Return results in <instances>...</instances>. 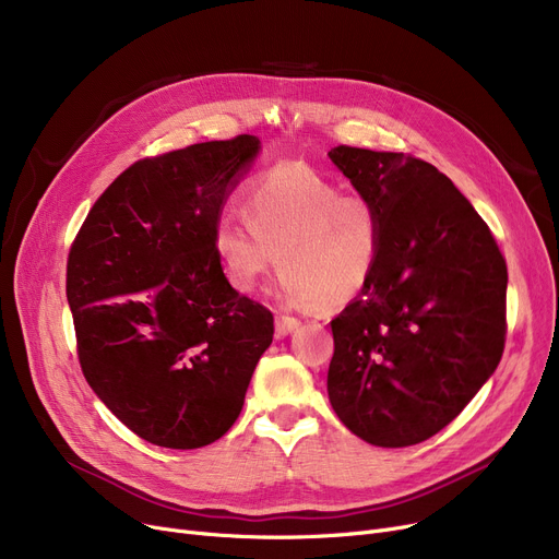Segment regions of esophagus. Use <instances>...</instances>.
<instances>
[{"label":"esophagus","mask_w":559,"mask_h":559,"mask_svg":"<svg viewBox=\"0 0 559 559\" xmlns=\"http://www.w3.org/2000/svg\"><path fill=\"white\" fill-rule=\"evenodd\" d=\"M274 326H276V335L285 337L289 333H295L301 326V321L297 317H289V314H276Z\"/></svg>","instance_id":"obj_1"}]
</instances>
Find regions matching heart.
I'll return each instance as SVG.
<instances>
[{
  "instance_id": "heart-1",
  "label": "heart",
  "mask_w": 559,
  "mask_h": 559,
  "mask_svg": "<svg viewBox=\"0 0 559 559\" xmlns=\"http://www.w3.org/2000/svg\"><path fill=\"white\" fill-rule=\"evenodd\" d=\"M247 219L219 215L213 247L228 285L253 292L278 260L276 295L337 308L356 299L383 253V217L306 163H278L242 194Z\"/></svg>"
}]
</instances>
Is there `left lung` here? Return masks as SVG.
<instances>
[{"label": "left lung", "mask_w": 559, "mask_h": 559, "mask_svg": "<svg viewBox=\"0 0 559 559\" xmlns=\"http://www.w3.org/2000/svg\"><path fill=\"white\" fill-rule=\"evenodd\" d=\"M383 217V253L333 321L329 399L365 442L401 449L449 426L506 346V258L449 176L415 156L329 152Z\"/></svg>", "instance_id": "8db88e82"}]
</instances>
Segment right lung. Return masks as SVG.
Instances as JSON below:
<instances>
[{"label":"right lung","mask_w":559,"mask_h":559,"mask_svg":"<svg viewBox=\"0 0 559 559\" xmlns=\"http://www.w3.org/2000/svg\"><path fill=\"white\" fill-rule=\"evenodd\" d=\"M255 135L190 144L124 169L68 258V304L87 385L138 437L213 444L240 417L274 337L272 312L235 292L213 247Z\"/></svg>","instance_id":"add662e5"}]
</instances>
